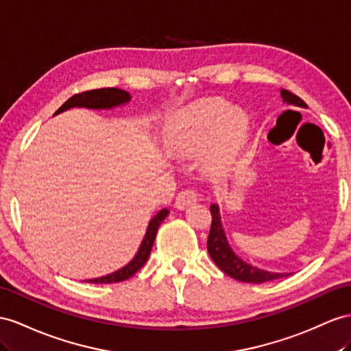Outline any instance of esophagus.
<instances>
[{"instance_id":"1","label":"esophagus","mask_w":351,"mask_h":351,"mask_svg":"<svg viewBox=\"0 0 351 351\" xmlns=\"http://www.w3.org/2000/svg\"><path fill=\"white\" fill-rule=\"evenodd\" d=\"M197 200H199V194H197L194 190H184L176 195L175 206L178 209H186L188 206L194 204Z\"/></svg>"}]
</instances>
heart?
<instances>
[{
  "mask_svg": "<svg viewBox=\"0 0 351 351\" xmlns=\"http://www.w3.org/2000/svg\"><path fill=\"white\" fill-rule=\"evenodd\" d=\"M170 141L181 151H197L209 143L215 161L234 158L249 139V119L243 111L232 110L226 102L209 99L194 105L173 123Z\"/></svg>",
  "mask_w": 351,
  "mask_h": 351,
  "instance_id": "obj_1",
  "label": "heart"
}]
</instances>
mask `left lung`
Segmentation results:
<instances>
[{"instance_id": "obj_1", "label": "left lung", "mask_w": 351, "mask_h": 351, "mask_svg": "<svg viewBox=\"0 0 351 351\" xmlns=\"http://www.w3.org/2000/svg\"><path fill=\"white\" fill-rule=\"evenodd\" d=\"M282 97H283V102H287L289 105L307 108V104H305L301 97L291 93L289 90L283 88ZM210 213H212V223H210V232L208 237V252L213 259V263L217 264L223 273L228 274L232 278H236V280L246 282V283H264V282L276 280V278L289 276L283 273L264 271V269L252 267L250 264L245 263L243 259H240L234 252H232V249L228 245L226 232H223V228H222L219 209L217 204L210 206Z\"/></svg>"}]
</instances>
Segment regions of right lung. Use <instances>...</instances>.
<instances>
[{"instance_id": "obj_1", "label": "right lung", "mask_w": 351, "mask_h": 351, "mask_svg": "<svg viewBox=\"0 0 351 351\" xmlns=\"http://www.w3.org/2000/svg\"><path fill=\"white\" fill-rule=\"evenodd\" d=\"M129 101H130V95L128 92H124V90L115 88V87L86 90V92L71 96L55 114L66 111V110H69V108H74V106L104 110V108H112L115 105H121V104H125ZM167 215H169V210L163 209L149 221L148 228H147V234L142 240V245L138 250V254L128 265L123 267L121 269H119V271H115L112 274H108V276L99 277V278H92V280H86V282H88V283H119V282L128 280V278L134 276V273H138L139 269L143 267V264L147 263V259L151 254L152 245H154L157 230L160 227V223L163 222V219L167 217Z\"/></svg>"}]
</instances>
